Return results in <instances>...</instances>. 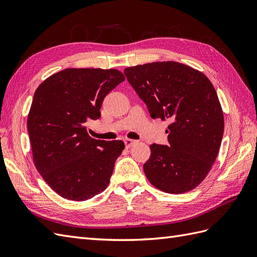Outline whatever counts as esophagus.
<instances>
[{
    "label": "esophagus",
    "mask_w": 257,
    "mask_h": 257,
    "mask_svg": "<svg viewBox=\"0 0 257 257\" xmlns=\"http://www.w3.org/2000/svg\"><path fill=\"white\" fill-rule=\"evenodd\" d=\"M123 143H124V147H126L127 149H129V148H131V147L134 146V144L136 143V141L135 140H131V139H124Z\"/></svg>",
    "instance_id": "1"
}]
</instances>
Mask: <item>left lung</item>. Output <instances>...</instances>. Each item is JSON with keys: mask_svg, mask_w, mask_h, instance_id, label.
<instances>
[{"mask_svg": "<svg viewBox=\"0 0 257 257\" xmlns=\"http://www.w3.org/2000/svg\"><path fill=\"white\" fill-rule=\"evenodd\" d=\"M127 80L151 117L168 119V146L151 144L147 178L167 193H185L204 180L219 152L223 114L216 91L201 71L177 62L128 67Z\"/></svg>", "mask_w": 257, "mask_h": 257, "instance_id": "obj_1", "label": "left lung"}]
</instances>
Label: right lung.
<instances>
[{"instance_id": "right-lung-1", "label": "right lung", "mask_w": 257, "mask_h": 257, "mask_svg": "<svg viewBox=\"0 0 257 257\" xmlns=\"http://www.w3.org/2000/svg\"><path fill=\"white\" fill-rule=\"evenodd\" d=\"M123 80L117 69L68 68L36 90L27 120L34 162L62 197L85 201L108 186L124 144L92 139L87 123L100 118L104 97Z\"/></svg>"}]
</instances>
